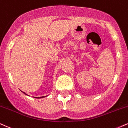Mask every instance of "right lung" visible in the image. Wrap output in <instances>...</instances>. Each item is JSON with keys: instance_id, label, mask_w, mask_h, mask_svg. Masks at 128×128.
I'll return each instance as SVG.
<instances>
[{"instance_id": "obj_1", "label": "right lung", "mask_w": 128, "mask_h": 128, "mask_svg": "<svg viewBox=\"0 0 128 128\" xmlns=\"http://www.w3.org/2000/svg\"><path fill=\"white\" fill-rule=\"evenodd\" d=\"M23 93H24V94H26L25 93V92H23ZM44 98V96H42V97H40V98Z\"/></svg>"}]
</instances>
